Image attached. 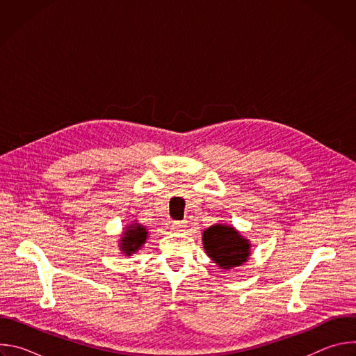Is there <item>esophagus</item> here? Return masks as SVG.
Instances as JSON below:
<instances>
[{
  "mask_svg": "<svg viewBox=\"0 0 356 356\" xmlns=\"http://www.w3.org/2000/svg\"><path fill=\"white\" fill-rule=\"evenodd\" d=\"M186 228V221H173L172 222V229L173 231H183Z\"/></svg>",
  "mask_w": 356,
  "mask_h": 356,
  "instance_id": "esophagus-1",
  "label": "esophagus"
}]
</instances>
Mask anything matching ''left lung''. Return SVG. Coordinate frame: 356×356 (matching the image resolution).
I'll return each instance as SVG.
<instances>
[{"label":"left lung","instance_id":"obj_1","mask_svg":"<svg viewBox=\"0 0 356 356\" xmlns=\"http://www.w3.org/2000/svg\"><path fill=\"white\" fill-rule=\"evenodd\" d=\"M202 245L207 255L228 270L245 264L250 253V243L234 227L217 224L202 232Z\"/></svg>","mask_w":356,"mask_h":356}]
</instances>
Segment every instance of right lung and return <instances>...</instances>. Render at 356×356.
I'll use <instances>...</instances> for the list:
<instances>
[{
	"label": "right lung",
	"mask_w": 356,
	"mask_h": 356,
	"mask_svg": "<svg viewBox=\"0 0 356 356\" xmlns=\"http://www.w3.org/2000/svg\"><path fill=\"white\" fill-rule=\"evenodd\" d=\"M147 231L140 224H131L125 228V232L122 234L120 239V248L125 253L127 257H131L140 246L146 242Z\"/></svg>",
	"instance_id": "add662e5"
}]
</instances>
